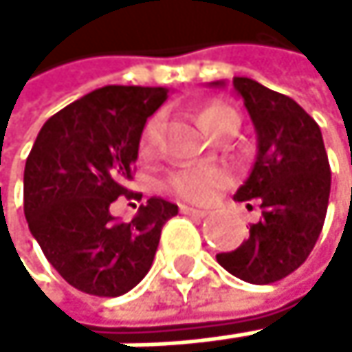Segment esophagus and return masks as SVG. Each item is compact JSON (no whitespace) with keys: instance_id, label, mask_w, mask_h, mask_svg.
Instances as JSON below:
<instances>
[{"instance_id":"1","label":"esophagus","mask_w":352,"mask_h":352,"mask_svg":"<svg viewBox=\"0 0 352 352\" xmlns=\"http://www.w3.org/2000/svg\"><path fill=\"white\" fill-rule=\"evenodd\" d=\"M182 213L192 215V217H200V219L209 215V211H207V209H194V207H188V205H182Z\"/></svg>"}]
</instances>
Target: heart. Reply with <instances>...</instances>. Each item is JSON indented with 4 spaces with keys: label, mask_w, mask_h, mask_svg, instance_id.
Here are the masks:
<instances>
[{
    "label": "heart",
    "mask_w": 352,
    "mask_h": 352,
    "mask_svg": "<svg viewBox=\"0 0 352 352\" xmlns=\"http://www.w3.org/2000/svg\"><path fill=\"white\" fill-rule=\"evenodd\" d=\"M198 118L202 126L209 133L217 135L221 126L228 122L230 118H239V113L223 103H209L198 111ZM158 131H160V118H152L145 124L139 141V150L145 158L154 156L156 145H158ZM226 186V175L217 168H202V166H188L175 170L166 179V190L175 194L182 200L188 202H207L211 200L221 188Z\"/></svg>",
    "instance_id": "obj_1"
}]
</instances>
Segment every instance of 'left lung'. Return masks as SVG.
Returning <instances> with one entry per match:
<instances>
[{
	"label": "left lung",
	"mask_w": 352,
	"mask_h": 352,
	"mask_svg": "<svg viewBox=\"0 0 352 352\" xmlns=\"http://www.w3.org/2000/svg\"><path fill=\"white\" fill-rule=\"evenodd\" d=\"M232 84L258 133V158L234 198L260 202L262 219L251 223L239 249L217 253V262L241 280L268 285L298 270L313 251L327 213L331 170L319 124L294 99L249 78Z\"/></svg>",
	"instance_id": "obj_1"
}]
</instances>
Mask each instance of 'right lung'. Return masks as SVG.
Here are the masks:
<instances>
[{
  "instance_id": "1",
  "label": "right lung",
  "mask_w": 352,
  "mask_h": 352,
  "mask_svg": "<svg viewBox=\"0 0 352 352\" xmlns=\"http://www.w3.org/2000/svg\"><path fill=\"white\" fill-rule=\"evenodd\" d=\"M166 88L103 86L54 113L25 164V217L46 260L76 289L116 298L152 268L177 205L152 196L131 221L109 205L129 192L143 126Z\"/></svg>"
}]
</instances>
